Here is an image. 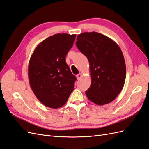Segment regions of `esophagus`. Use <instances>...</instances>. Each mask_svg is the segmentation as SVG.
Segmentation results:
<instances>
[{"label": "esophagus", "mask_w": 149, "mask_h": 149, "mask_svg": "<svg viewBox=\"0 0 149 149\" xmlns=\"http://www.w3.org/2000/svg\"><path fill=\"white\" fill-rule=\"evenodd\" d=\"M82 77V74L81 73H79L77 75H76V78H77V79H80Z\"/></svg>", "instance_id": "esophagus-1"}]
</instances>
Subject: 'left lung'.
<instances>
[{
  "mask_svg": "<svg viewBox=\"0 0 149 149\" xmlns=\"http://www.w3.org/2000/svg\"><path fill=\"white\" fill-rule=\"evenodd\" d=\"M76 40V47L89 63L91 83L86 95L99 106L114 101L124 87L126 76L120 47L110 38L96 31L79 34Z\"/></svg>",
  "mask_w": 149,
  "mask_h": 149,
  "instance_id": "8db88e82",
  "label": "left lung"
}]
</instances>
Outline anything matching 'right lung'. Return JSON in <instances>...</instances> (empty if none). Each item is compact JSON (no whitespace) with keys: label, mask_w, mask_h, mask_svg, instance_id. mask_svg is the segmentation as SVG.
I'll list each match as a JSON object with an SVG mask.
<instances>
[{"label":"right lung","mask_w":149,"mask_h":149,"mask_svg":"<svg viewBox=\"0 0 149 149\" xmlns=\"http://www.w3.org/2000/svg\"><path fill=\"white\" fill-rule=\"evenodd\" d=\"M76 34L57 33L38 45L29 63L30 87L47 107L57 109L66 102L76 80L66 63Z\"/></svg>","instance_id":"1"}]
</instances>
